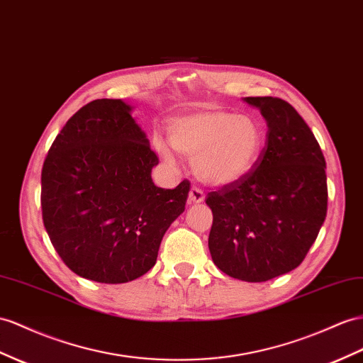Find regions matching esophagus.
<instances>
[{
  "mask_svg": "<svg viewBox=\"0 0 363 363\" xmlns=\"http://www.w3.org/2000/svg\"><path fill=\"white\" fill-rule=\"evenodd\" d=\"M206 196H203V191L198 187H191L190 193H189V201L193 203H201Z\"/></svg>",
  "mask_w": 363,
  "mask_h": 363,
  "instance_id": "1",
  "label": "esophagus"
}]
</instances>
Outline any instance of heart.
<instances>
[{
	"instance_id": "heart-1",
	"label": "heart",
	"mask_w": 363,
	"mask_h": 363,
	"mask_svg": "<svg viewBox=\"0 0 363 363\" xmlns=\"http://www.w3.org/2000/svg\"><path fill=\"white\" fill-rule=\"evenodd\" d=\"M167 133L173 150L193 161L198 178L216 187L244 179L264 148L259 121L218 107H203L173 118ZM155 148L165 161L173 160L161 141H155Z\"/></svg>"
}]
</instances>
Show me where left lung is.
Segmentation results:
<instances>
[{
    "label": "left lung",
    "mask_w": 363,
    "mask_h": 363,
    "mask_svg": "<svg viewBox=\"0 0 363 363\" xmlns=\"http://www.w3.org/2000/svg\"><path fill=\"white\" fill-rule=\"evenodd\" d=\"M267 121V143L244 179L207 196L208 248L225 274L265 282L303 261L327 216V174L319 143L286 101L244 98Z\"/></svg>",
    "instance_id": "8db88e82"
}]
</instances>
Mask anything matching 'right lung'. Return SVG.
Returning a JSON list of instances; mask_svg holds the SVG:
<instances>
[{
    "instance_id": "add662e5",
    "label": "right lung",
    "mask_w": 363,
    "mask_h": 363,
    "mask_svg": "<svg viewBox=\"0 0 363 363\" xmlns=\"http://www.w3.org/2000/svg\"><path fill=\"white\" fill-rule=\"evenodd\" d=\"M123 99L79 108L50 147L41 173L44 227L73 273L124 284L156 264L161 240L185 210L190 182L156 187L160 160Z\"/></svg>"
}]
</instances>
